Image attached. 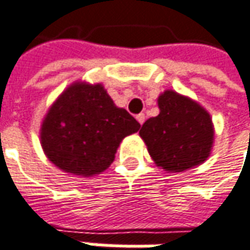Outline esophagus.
I'll list each match as a JSON object with an SVG mask.
<instances>
[{
    "mask_svg": "<svg viewBox=\"0 0 250 250\" xmlns=\"http://www.w3.org/2000/svg\"><path fill=\"white\" fill-rule=\"evenodd\" d=\"M145 119H146L145 113H139V115H137V120H138L139 125H144V123H145Z\"/></svg>",
    "mask_w": 250,
    "mask_h": 250,
    "instance_id": "1",
    "label": "esophagus"
}]
</instances>
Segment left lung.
<instances>
[{
    "label": "left lung",
    "mask_w": 250,
    "mask_h": 250,
    "mask_svg": "<svg viewBox=\"0 0 250 250\" xmlns=\"http://www.w3.org/2000/svg\"><path fill=\"white\" fill-rule=\"evenodd\" d=\"M160 113L139 130L152 160L167 172H183L210 156L215 128L209 112L193 98L166 90L157 98Z\"/></svg>",
    "instance_id": "8db88e82"
}]
</instances>
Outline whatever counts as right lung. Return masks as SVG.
I'll return each instance as SVG.
<instances>
[{"label":"right lung","mask_w":250,"mask_h":250,"mask_svg":"<svg viewBox=\"0 0 250 250\" xmlns=\"http://www.w3.org/2000/svg\"><path fill=\"white\" fill-rule=\"evenodd\" d=\"M139 127L128 112L115 105L101 83L76 81L47 109L41 146L61 171L87 178L109 167L120 142Z\"/></svg>","instance_id":"add662e5"}]
</instances>
